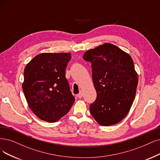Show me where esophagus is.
<instances>
[{
	"mask_svg": "<svg viewBox=\"0 0 160 160\" xmlns=\"http://www.w3.org/2000/svg\"><path fill=\"white\" fill-rule=\"evenodd\" d=\"M77 97H78L79 98H82V92L81 91H80V92L77 95Z\"/></svg>",
	"mask_w": 160,
	"mask_h": 160,
	"instance_id": "esophagus-1",
	"label": "esophagus"
}]
</instances>
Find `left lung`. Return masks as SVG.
<instances>
[{
    "label": "left lung",
    "mask_w": 160,
    "mask_h": 160,
    "mask_svg": "<svg viewBox=\"0 0 160 160\" xmlns=\"http://www.w3.org/2000/svg\"><path fill=\"white\" fill-rule=\"evenodd\" d=\"M83 59L92 64L97 94L90 105L92 117L103 126L119 123L129 112L136 94L138 75L132 59L111 43L87 50Z\"/></svg>",
    "instance_id": "left-lung-1"
}]
</instances>
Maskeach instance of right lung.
<instances>
[{
	"mask_svg": "<svg viewBox=\"0 0 160 160\" xmlns=\"http://www.w3.org/2000/svg\"><path fill=\"white\" fill-rule=\"evenodd\" d=\"M70 53L38 54L24 69L23 91L30 109L39 119L54 123L66 115L75 102L66 78Z\"/></svg>",
	"mask_w": 160,
	"mask_h": 160,
	"instance_id": "obj_1",
	"label": "right lung"
}]
</instances>
